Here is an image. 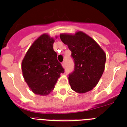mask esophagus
Segmentation results:
<instances>
[{"mask_svg":"<svg viewBox=\"0 0 127 127\" xmlns=\"http://www.w3.org/2000/svg\"><path fill=\"white\" fill-rule=\"evenodd\" d=\"M62 66H63V67H64H64H66V63H65L64 61V62H63V63H62Z\"/></svg>","mask_w":127,"mask_h":127,"instance_id":"obj_1","label":"esophagus"}]
</instances>
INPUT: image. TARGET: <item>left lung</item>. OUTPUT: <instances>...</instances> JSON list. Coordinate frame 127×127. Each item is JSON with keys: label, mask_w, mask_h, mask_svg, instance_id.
Instances as JSON below:
<instances>
[{"label": "left lung", "mask_w": 127, "mask_h": 127, "mask_svg": "<svg viewBox=\"0 0 127 127\" xmlns=\"http://www.w3.org/2000/svg\"><path fill=\"white\" fill-rule=\"evenodd\" d=\"M60 39L67 45L74 61V69L69 75L72 89L79 93L92 90L103 74L106 56L92 37L83 32L75 34H61Z\"/></svg>", "instance_id": "1"}]
</instances>
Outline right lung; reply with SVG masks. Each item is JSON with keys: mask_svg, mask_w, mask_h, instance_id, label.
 Instances as JSON below:
<instances>
[{"mask_svg": "<svg viewBox=\"0 0 127 127\" xmlns=\"http://www.w3.org/2000/svg\"><path fill=\"white\" fill-rule=\"evenodd\" d=\"M54 42L48 34H42L32 44L21 63L24 80L35 94H49L64 72L53 50Z\"/></svg>", "mask_w": 127, "mask_h": 127, "instance_id": "add662e5", "label": "right lung"}]
</instances>
